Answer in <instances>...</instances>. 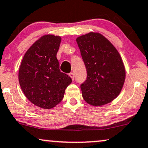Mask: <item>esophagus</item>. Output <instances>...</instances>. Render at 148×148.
Segmentation results:
<instances>
[{"instance_id":"esophagus-1","label":"esophagus","mask_w":148,"mask_h":148,"mask_svg":"<svg viewBox=\"0 0 148 148\" xmlns=\"http://www.w3.org/2000/svg\"><path fill=\"white\" fill-rule=\"evenodd\" d=\"M69 76H70V77H71V79H72L73 81L74 79H75V76H74L73 73H69Z\"/></svg>"}]
</instances>
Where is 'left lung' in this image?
Wrapping results in <instances>:
<instances>
[{"mask_svg":"<svg viewBox=\"0 0 148 148\" xmlns=\"http://www.w3.org/2000/svg\"><path fill=\"white\" fill-rule=\"evenodd\" d=\"M76 41L87 73L86 79L80 85L84 99L95 106L110 103L124 84L125 71L121 56L99 34L89 33Z\"/></svg>","mask_w":148,"mask_h":148,"instance_id":"1","label":"left lung"}]
</instances>
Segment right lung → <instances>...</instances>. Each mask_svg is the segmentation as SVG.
Segmentation results:
<instances>
[{
    "mask_svg": "<svg viewBox=\"0 0 148 148\" xmlns=\"http://www.w3.org/2000/svg\"><path fill=\"white\" fill-rule=\"evenodd\" d=\"M60 42V36H42L27 50L20 66L18 79L24 94L34 105L45 109L58 104L72 82L60 70L56 55Z\"/></svg>",
    "mask_w": 148,
    "mask_h": 148,
    "instance_id": "right-lung-1",
    "label": "right lung"
}]
</instances>
